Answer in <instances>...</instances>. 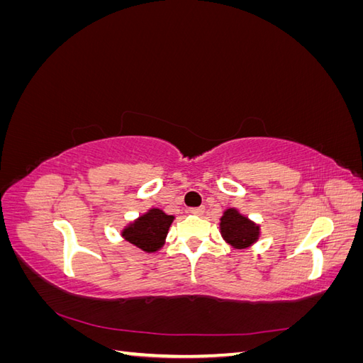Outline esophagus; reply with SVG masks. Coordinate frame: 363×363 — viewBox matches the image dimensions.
Masks as SVG:
<instances>
[{"mask_svg":"<svg viewBox=\"0 0 363 363\" xmlns=\"http://www.w3.org/2000/svg\"><path fill=\"white\" fill-rule=\"evenodd\" d=\"M191 213H194V215H203L204 213V207H194V208H191Z\"/></svg>","mask_w":363,"mask_h":363,"instance_id":"esophagus-1","label":"esophagus"}]
</instances>
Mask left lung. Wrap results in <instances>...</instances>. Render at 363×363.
Returning a JSON list of instances; mask_svg holds the SVG:
<instances>
[{"instance_id":"obj_1","label":"left lung","mask_w":363,"mask_h":363,"mask_svg":"<svg viewBox=\"0 0 363 363\" xmlns=\"http://www.w3.org/2000/svg\"><path fill=\"white\" fill-rule=\"evenodd\" d=\"M219 230L225 242L238 250L251 247L260 235V227L247 216L240 215L236 208H227L221 216Z\"/></svg>"}]
</instances>
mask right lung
Returning <instances> with one entry per match:
<instances>
[{
    "mask_svg": "<svg viewBox=\"0 0 363 363\" xmlns=\"http://www.w3.org/2000/svg\"><path fill=\"white\" fill-rule=\"evenodd\" d=\"M172 221V215H167L160 208L155 207L135 219L133 223H130L121 235L127 242L139 250L155 252L163 247Z\"/></svg>",
    "mask_w": 363,
    "mask_h": 363,
    "instance_id": "obj_1",
    "label": "right lung"
}]
</instances>
